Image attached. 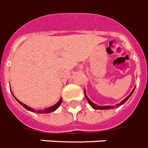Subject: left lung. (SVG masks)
Listing matches in <instances>:
<instances>
[{
  "label": "left lung",
  "instance_id": "8db88e82",
  "mask_svg": "<svg viewBox=\"0 0 148 148\" xmlns=\"http://www.w3.org/2000/svg\"><path fill=\"white\" fill-rule=\"evenodd\" d=\"M134 90H135V88H133V91H132V92H131V93L129 95H128L127 97H126V98L124 99V100H123V101H122L120 103H119V104H117V106H120L121 105L124 104V103H125L126 101H127L128 99L130 98V96L132 95V94L133 93V92H134ZM84 94H85V96H86V100H87V101H88V103H89V104L91 105V106H92V107L93 108V109H95V110H110V109H115V108H114V107H115V106H98V105L95 104V103H94L93 102H92V101H90L89 99H88V97H87L85 91H84Z\"/></svg>",
  "mask_w": 148,
  "mask_h": 148
}]
</instances>
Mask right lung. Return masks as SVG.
Wrapping results in <instances>:
<instances>
[{
    "mask_svg": "<svg viewBox=\"0 0 148 148\" xmlns=\"http://www.w3.org/2000/svg\"><path fill=\"white\" fill-rule=\"evenodd\" d=\"M14 96V95H13ZM16 100H17L18 102L20 103L21 105H22L23 106H24L26 110H29V111L32 112H34V113H38V114H45V113H50L51 112H53L55 111L56 110H57L59 108V106H60V104H61L62 103V99H60V101H59V102L57 103H56L55 105H53V106H51V107H48V108H46V109H45V110H34V109H33V108H30L29 107V106H27V105L24 104L23 103H21V101H19L18 100L17 98H15Z\"/></svg>",
    "mask_w": 148,
    "mask_h": 148,
    "instance_id": "1",
    "label": "right lung"
}]
</instances>
